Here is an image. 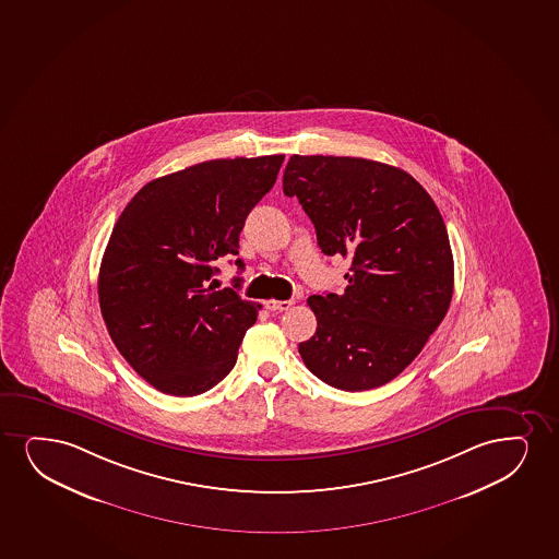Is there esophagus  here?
<instances>
[{
  "label": "esophagus",
  "instance_id": "34e87169",
  "mask_svg": "<svg viewBox=\"0 0 559 559\" xmlns=\"http://www.w3.org/2000/svg\"><path fill=\"white\" fill-rule=\"evenodd\" d=\"M293 305H295L293 300H266L264 308L270 311H283L289 310Z\"/></svg>",
  "mask_w": 559,
  "mask_h": 559
}]
</instances>
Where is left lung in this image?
Returning a JSON list of instances; mask_svg holds the SVG:
<instances>
[{
	"label": "left lung",
	"mask_w": 559,
	"mask_h": 559,
	"mask_svg": "<svg viewBox=\"0 0 559 559\" xmlns=\"http://www.w3.org/2000/svg\"><path fill=\"white\" fill-rule=\"evenodd\" d=\"M283 192L302 204L321 251L352 261L342 295L308 298L318 329L298 344L306 367L342 391L391 382L452 302V248L439 207L411 174L354 156H290Z\"/></svg>",
	"instance_id": "1"
}]
</instances>
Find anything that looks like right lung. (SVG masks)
Returning a JSON list of instances; mask_svg holds the SVG:
<instances>
[{"instance_id":"right-lung-1","label":"right lung","mask_w":559,"mask_h":559,"mask_svg":"<svg viewBox=\"0 0 559 559\" xmlns=\"http://www.w3.org/2000/svg\"><path fill=\"white\" fill-rule=\"evenodd\" d=\"M283 158H219L158 177L115 223L99 266V310L120 355L166 395H200L236 365L261 305L217 290L213 262L238 254L243 223Z\"/></svg>"}]
</instances>
